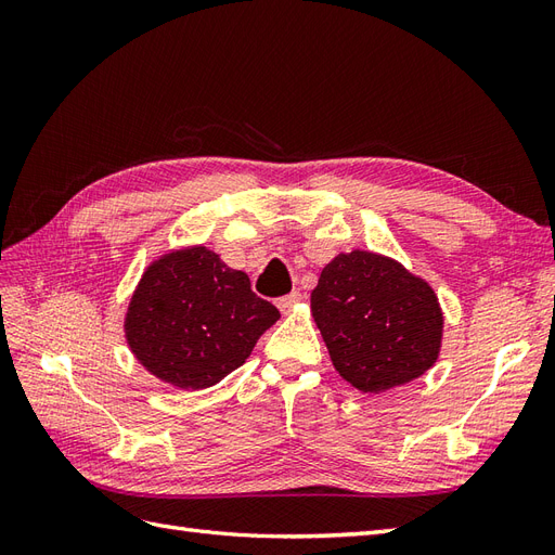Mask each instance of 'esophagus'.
Here are the masks:
<instances>
[{
	"mask_svg": "<svg viewBox=\"0 0 555 555\" xmlns=\"http://www.w3.org/2000/svg\"><path fill=\"white\" fill-rule=\"evenodd\" d=\"M300 300H304V296H300V292H292V294H287V296H282V298H278V308L282 310V312H292Z\"/></svg>",
	"mask_w": 555,
	"mask_h": 555,
	"instance_id": "34e87169",
	"label": "esophagus"
}]
</instances>
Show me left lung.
Wrapping results in <instances>:
<instances>
[{
	"label": "left lung",
	"instance_id": "left-lung-1",
	"mask_svg": "<svg viewBox=\"0 0 555 555\" xmlns=\"http://www.w3.org/2000/svg\"><path fill=\"white\" fill-rule=\"evenodd\" d=\"M310 310L333 367L363 393L410 384L440 359L444 312L438 294L377 251L351 249L328 261Z\"/></svg>",
	"mask_w": 555,
	"mask_h": 555
}]
</instances>
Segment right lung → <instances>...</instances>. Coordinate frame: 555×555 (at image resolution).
Here are the masks:
<instances>
[{
	"label": "right lung",
	"instance_id": "add662e5",
	"mask_svg": "<svg viewBox=\"0 0 555 555\" xmlns=\"http://www.w3.org/2000/svg\"><path fill=\"white\" fill-rule=\"evenodd\" d=\"M278 319L243 271L206 245H188L145 268L125 312V338L150 375L198 391L243 365Z\"/></svg>",
	"mask_w": 555,
	"mask_h": 555
}]
</instances>
